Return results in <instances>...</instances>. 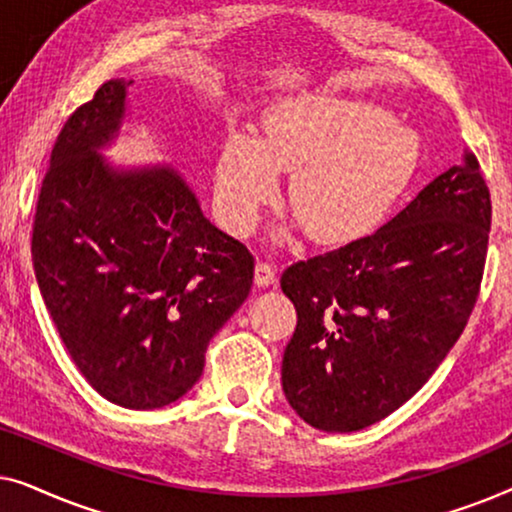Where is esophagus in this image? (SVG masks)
Instances as JSON below:
<instances>
[{
  "label": "esophagus",
  "mask_w": 512,
  "mask_h": 512,
  "mask_svg": "<svg viewBox=\"0 0 512 512\" xmlns=\"http://www.w3.org/2000/svg\"><path fill=\"white\" fill-rule=\"evenodd\" d=\"M277 282V268L268 261L256 263V284L258 286H272Z\"/></svg>",
  "instance_id": "obj_1"
}]
</instances>
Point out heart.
I'll return each mask as SVG.
<instances>
[{"label":"heart","mask_w":512,"mask_h":512,"mask_svg":"<svg viewBox=\"0 0 512 512\" xmlns=\"http://www.w3.org/2000/svg\"><path fill=\"white\" fill-rule=\"evenodd\" d=\"M419 137L363 100L305 95L272 107L263 139L233 130L216 165V200L235 233L256 226L277 195V170H293L289 207L321 244L373 233L408 188Z\"/></svg>","instance_id":"obj_1"}]
</instances>
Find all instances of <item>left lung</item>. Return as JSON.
Here are the masks:
<instances>
[{"label":"left lung","instance_id":"1","mask_svg":"<svg viewBox=\"0 0 512 512\" xmlns=\"http://www.w3.org/2000/svg\"><path fill=\"white\" fill-rule=\"evenodd\" d=\"M492 200L464 151L373 235L284 270L298 312L282 387L314 429L349 433L417 394L464 333L485 272Z\"/></svg>","mask_w":512,"mask_h":512}]
</instances>
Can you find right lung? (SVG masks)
I'll return each mask as SVG.
<instances>
[{"label":"right lung","mask_w":512,"mask_h":512,"mask_svg":"<svg viewBox=\"0 0 512 512\" xmlns=\"http://www.w3.org/2000/svg\"><path fill=\"white\" fill-rule=\"evenodd\" d=\"M132 81L111 79L62 125L41 184L32 263L53 324L97 394L170 405L200 380L216 331L247 300L254 256L202 214L170 165L114 170Z\"/></svg>","instance_id":"add662e5"}]
</instances>
